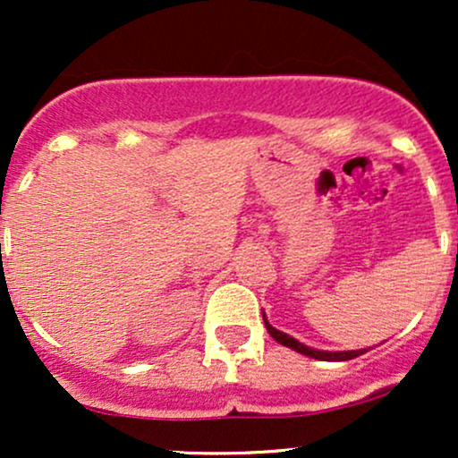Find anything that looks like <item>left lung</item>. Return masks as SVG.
I'll list each match as a JSON object with an SVG mask.
<instances>
[{
  "instance_id": "obj_1",
  "label": "left lung",
  "mask_w": 458,
  "mask_h": 458,
  "mask_svg": "<svg viewBox=\"0 0 458 458\" xmlns=\"http://www.w3.org/2000/svg\"><path fill=\"white\" fill-rule=\"evenodd\" d=\"M262 318H265V327L273 338L277 340V343L288 346V349L297 351V353L301 355H308V357H314V360H320V361H346V360H353V357L366 353V349H360V351H318V349H312V346H306L301 344L299 340L293 338V335L284 334V331L271 327L269 320H267L265 314H262Z\"/></svg>"
}]
</instances>
